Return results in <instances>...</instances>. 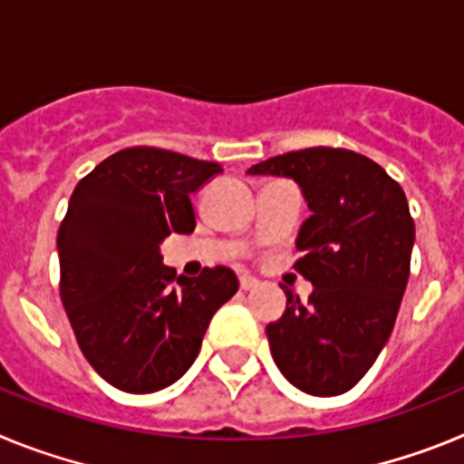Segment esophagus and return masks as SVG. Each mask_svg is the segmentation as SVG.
I'll return each instance as SVG.
<instances>
[{
    "label": "esophagus",
    "instance_id": "obj_1",
    "mask_svg": "<svg viewBox=\"0 0 464 464\" xmlns=\"http://www.w3.org/2000/svg\"><path fill=\"white\" fill-rule=\"evenodd\" d=\"M257 278L256 276H251V274H241V278H239V285H241V290H253V288H257Z\"/></svg>",
    "mask_w": 464,
    "mask_h": 464
}]
</instances>
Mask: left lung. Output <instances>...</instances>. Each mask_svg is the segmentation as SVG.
<instances>
[{"label": "left lung", "mask_w": 464, "mask_h": 464, "mask_svg": "<svg viewBox=\"0 0 464 464\" xmlns=\"http://www.w3.org/2000/svg\"><path fill=\"white\" fill-rule=\"evenodd\" d=\"M246 174L293 179L311 211L295 239V269L314 293L302 304L283 288L288 304L267 325L274 362L306 395H342L383 351L407 290L416 229L404 190L374 160L325 146Z\"/></svg>", "instance_id": "8db88e82"}]
</instances>
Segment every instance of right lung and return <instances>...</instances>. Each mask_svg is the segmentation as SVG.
<instances>
[{
    "instance_id": "right-lung-1",
    "label": "right lung",
    "mask_w": 464,
    "mask_h": 464,
    "mask_svg": "<svg viewBox=\"0 0 464 464\" xmlns=\"http://www.w3.org/2000/svg\"><path fill=\"white\" fill-rule=\"evenodd\" d=\"M220 165L160 149H125L94 167L69 199L60 232V297L92 370L146 395L195 362L213 314L239 290L229 267L176 276L160 244L190 235V195Z\"/></svg>"
}]
</instances>
